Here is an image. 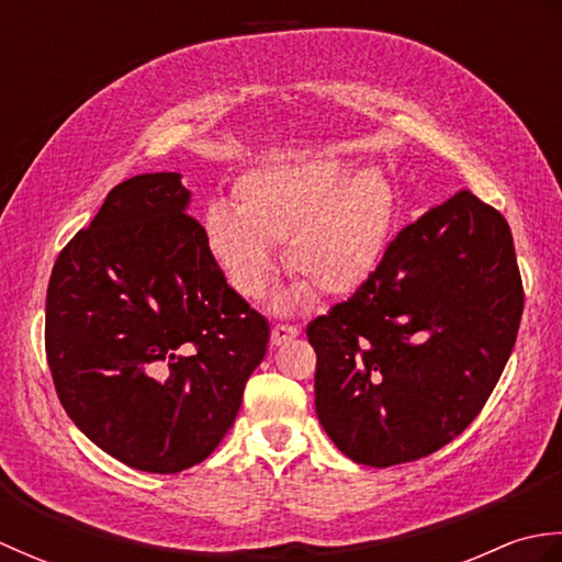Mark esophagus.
Returning a JSON list of instances; mask_svg holds the SVG:
<instances>
[{"instance_id":"esophagus-1","label":"esophagus","mask_w":562,"mask_h":562,"mask_svg":"<svg viewBox=\"0 0 562 562\" xmlns=\"http://www.w3.org/2000/svg\"><path fill=\"white\" fill-rule=\"evenodd\" d=\"M296 330L294 326H284V324H278V326H272V345H288L292 338H296Z\"/></svg>"}]
</instances>
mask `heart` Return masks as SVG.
I'll return each mask as SVG.
<instances>
[{"label": "heart", "instance_id": "obj_1", "mask_svg": "<svg viewBox=\"0 0 562 562\" xmlns=\"http://www.w3.org/2000/svg\"><path fill=\"white\" fill-rule=\"evenodd\" d=\"M236 207L210 202L202 234L232 288L258 300L274 272L272 244L296 280L284 302L312 290L348 296L360 290L386 254L396 198L374 169L357 171L336 154L248 171L234 188Z\"/></svg>", "mask_w": 562, "mask_h": 562}]
</instances>
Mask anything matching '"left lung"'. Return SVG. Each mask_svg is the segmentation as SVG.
I'll use <instances>...</instances> for the list:
<instances>
[{
	"instance_id": "left-lung-1",
	"label": "left lung",
	"mask_w": 562,
	"mask_h": 562,
	"mask_svg": "<svg viewBox=\"0 0 562 562\" xmlns=\"http://www.w3.org/2000/svg\"><path fill=\"white\" fill-rule=\"evenodd\" d=\"M521 312L509 224L459 190L393 238L348 302L306 326L318 423L374 469L441 449L493 393Z\"/></svg>"
}]
</instances>
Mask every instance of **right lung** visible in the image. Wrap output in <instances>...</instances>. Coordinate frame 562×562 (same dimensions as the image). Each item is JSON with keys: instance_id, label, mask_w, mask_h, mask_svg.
I'll return each mask as SVG.
<instances>
[{"instance_id": "obj_1", "label": "right lung", "mask_w": 562, "mask_h": 562, "mask_svg": "<svg viewBox=\"0 0 562 562\" xmlns=\"http://www.w3.org/2000/svg\"><path fill=\"white\" fill-rule=\"evenodd\" d=\"M188 205L181 173L127 178L47 284L59 403L93 445L147 473L186 471L217 449L270 338Z\"/></svg>"}]
</instances>
